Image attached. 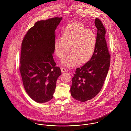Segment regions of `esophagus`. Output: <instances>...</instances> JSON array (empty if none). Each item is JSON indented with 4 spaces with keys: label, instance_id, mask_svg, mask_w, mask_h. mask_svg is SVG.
Masks as SVG:
<instances>
[{
    "label": "esophagus",
    "instance_id": "obj_1",
    "mask_svg": "<svg viewBox=\"0 0 131 131\" xmlns=\"http://www.w3.org/2000/svg\"><path fill=\"white\" fill-rule=\"evenodd\" d=\"M61 71H62V72H67L68 71V70L67 69H65V68H61Z\"/></svg>",
    "mask_w": 131,
    "mask_h": 131
}]
</instances>
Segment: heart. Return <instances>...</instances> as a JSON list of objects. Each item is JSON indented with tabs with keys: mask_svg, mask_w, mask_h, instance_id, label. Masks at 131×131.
I'll return each mask as SVG.
<instances>
[{
	"mask_svg": "<svg viewBox=\"0 0 131 131\" xmlns=\"http://www.w3.org/2000/svg\"><path fill=\"white\" fill-rule=\"evenodd\" d=\"M97 44L95 33L87 29L81 23L68 24L64 30L62 37L57 38L54 43L57 56L62 59L67 54L62 64L68 67H72L79 62L82 64L88 61L93 55ZM70 50H69V47Z\"/></svg>",
	"mask_w": 131,
	"mask_h": 131,
	"instance_id": "1",
	"label": "heart"
}]
</instances>
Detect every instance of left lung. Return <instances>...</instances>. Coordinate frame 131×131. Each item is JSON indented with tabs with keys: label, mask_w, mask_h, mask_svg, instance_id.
Segmentation results:
<instances>
[{
	"label": "left lung",
	"mask_w": 131,
	"mask_h": 131,
	"mask_svg": "<svg viewBox=\"0 0 131 131\" xmlns=\"http://www.w3.org/2000/svg\"><path fill=\"white\" fill-rule=\"evenodd\" d=\"M97 28V44L90 60L76 69L72 79L71 96L84 102L91 100L100 92L110 65V56L105 39L106 30L101 21H94Z\"/></svg>",
	"instance_id": "left-lung-1"
}]
</instances>
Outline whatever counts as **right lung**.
Masks as SVG:
<instances>
[{
  "label": "right lung",
  "instance_id": "right-lung-1",
  "mask_svg": "<svg viewBox=\"0 0 131 131\" xmlns=\"http://www.w3.org/2000/svg\"><path fill=\"white\" fill-rule=\"evenodd\" d=\"M62 17L35 23L23 39L20 71L24 89L35 102L44 103L53 98L56 83L61 74L52 54L55 30Z\"/></svg>",
  "mask_w": 131,
  "mask_h": 131
}]
</instances>
